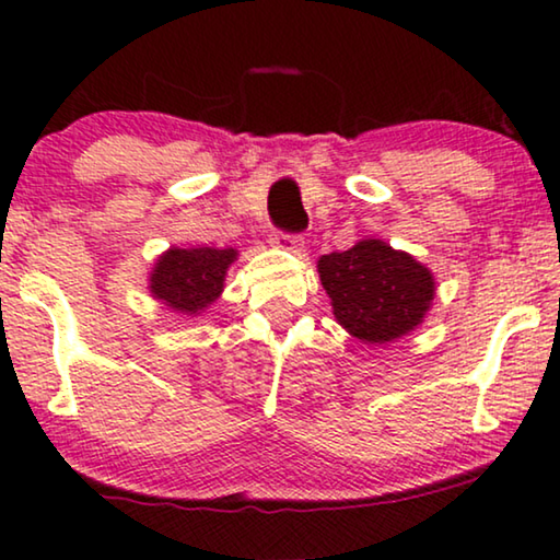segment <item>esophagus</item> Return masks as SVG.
<instances>
[{"label": "esophagus", "instance_id": "34e87169", "mask_svg": "<svg viewBox=\"0 0 560 560\" xmlns=\"http://www.w3.org/2000/svg\"><path fill=\"white\" fill-rule=\"evenodd\" d=\"M272 244L280 249L301 252L305 247V240L301 234H285V232H272Z\"/></svg>", "mask_w": 560, "mask_h": 560}]
</instances>
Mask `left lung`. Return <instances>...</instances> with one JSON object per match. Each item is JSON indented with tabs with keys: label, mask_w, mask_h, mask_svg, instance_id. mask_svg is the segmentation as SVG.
Masks as SVG:
<instances>
[{
	"label": "left lung",
	"mask_w": 560,
	"mask_h": 560,
	"mask_svg": "<svg viewBox=\"0 0 560 560\" xmlns=\"http://www.w3.org/2000/svg\"><path fill=\"white\" fill-rule=\"evenodd\" d=\"M334 316L364 343H387L423 324L435 295L433 275L408 252L362 240L318 259Z\"/></svg>",
	"instance_id": "1"
}]
</instances>
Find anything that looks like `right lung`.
Segmentation results:
<instances>
[{"mask_svg": "<svg viewBox=\"0 0 560 560\" xmlns=\"http://www.w3.org/2000/svg\"><path fill=\"white\" fill-rule=\"evenodd\" d=\"M234 259L236 249L232 247H171L152 267L150 293L183 316H198L221 295L226 270Z\"/></svg>", "mask_w": 560, "mask_h": 560, "instance_id": "obj_1", "label": "right lung"}]
</instances>
